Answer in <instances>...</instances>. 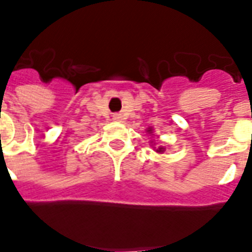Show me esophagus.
Masks as SVG:
<instances>
[{
    "label": "esophagus",
    "instance_id": "obj_1",
    "mask_svg": "<svg viewBox=\"0 0 252 252\" xmlns=\"http://www.w3.org/2000/svg\"><path fill=\"white\" fill-rule=\"evenodd\" d=\"M122 119H123L122 113H115V115H113V120H116V122H120Z\"/></svg>",
    "mask_w": 252,
    "mask_h": 252
}]
</instances>
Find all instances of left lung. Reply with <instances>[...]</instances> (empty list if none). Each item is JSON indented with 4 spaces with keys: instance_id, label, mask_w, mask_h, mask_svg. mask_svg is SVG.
<instances>
[{
    "instance_id": "1",
    "label": "left lung",
    "mask_w": 252,
    "mask_h": 252,
    "mask_svg": "<svg viewBox=\"0 0 252 252\" xmlns=\"http://www.w3.org/2000/svg\"><path fill=\"white\" fill-rule=\"evenodd\" d=\"M148 132H149V133H151V129L148 130ZM157 152H160V153H161V152H164V148L160 147V148H158V149H157Z\"/></svg>"
}]
</instances>
